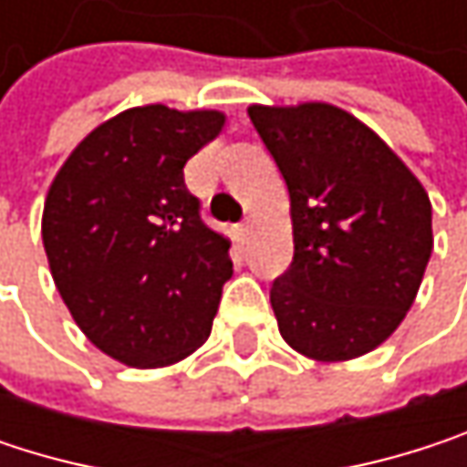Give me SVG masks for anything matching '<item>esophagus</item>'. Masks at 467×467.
<instances>
[{
    "mask_svg": "<svg viewBox=\"0 0 467 467\" xmlns=\"http://www.w3.org/2000/svg\"><path fill=\"white\" fill-rule=\"evenodd\" d=\"M234 234H237V240L240 243H248V234H251V222L245 219V222H240L237 227H234Z\"/></svg>",
    "mask_w": 467,
    "mask_h": 467,
    "instance_id": "obj_1",
    "label": "esophagus"
}]
</instances>
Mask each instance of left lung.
Segmentation results:
<instances>
[{
	"mask_svg": "<svg viewBox=\"0 0 467 467\" xmlns=\"http://www.w3.org/2000/svg\"><path fill=\"white\" fill-rule=\"evenodd\" d=\"M248 119L289 189L295 256L270 286L284 340L319 362L373 351L420 292L432 254L427 192L335 105H251Z\"/></svg>",
	"mask_w": 467,
	"mask_h": 467,
	"instance_id": "obj_1",
	"label": "left lung"
}]
</instances>
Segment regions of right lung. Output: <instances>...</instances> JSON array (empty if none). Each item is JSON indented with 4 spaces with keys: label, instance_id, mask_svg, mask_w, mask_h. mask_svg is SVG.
<instances>
[{
    "label": "right lung",
    "instance_id": "1",
    "mask_svg": "<svg viewBox=\"0 0 467 467\" xmlns=\"http://www.w3.org/2000/svg\"><path fill=\"white\" fill-rule=\"evenodd\" d=\"M219 110L145 105L99 124L47 189L43 245L72 319L108 357L164 368L197 351L233 275L230 240L200 216L183 164Z\"/></svg>",
    "mask_w": 467,
    "mask_h": 467
}]
</instances>
